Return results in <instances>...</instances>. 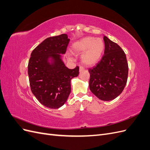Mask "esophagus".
Returning <instances> with one entry per match:
<instances>
[{
    "instance_id": "obj_1",
    "label": "esophagus",
    "mask_w": 150,
    "mask_h": 150,
    "mask_svg": "<svg viewBox=\"0 0 150 150\" xmlns=\"http://www.w3.org/2000/svg\"><path fill=\"white\" fill-rule=\"evenodd\" d=\"M84 70V68L83 67H82V66H80V67H79V72H80L83 71Z\"/></svg>"
}]
</instances>
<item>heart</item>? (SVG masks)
Listing matches in <instances>:
<instances>
[{
	"label": "heart",
	"instance_id": "1",
	"mask_svg": "<svg viewBox=\"0 0 150 150\" xmlns=\"http://www.w3.org/2000/svg\"><path fill=\"white\" fill-rule=\"evenodd\" d=\"M104 47L102 39L86 37L76 42L72 49L76 52L82 53L81 59L86 65H93L100 59Z\"/></svg>",
	"mask_w": 150,
	"mask_h": 150
}]
</instances>
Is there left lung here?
<instances>
[{
	"mask_svg": "<svg viewBox=\"0 0 150 150\" xmlns=\"http://www.w3.org/2000/svg\"><path fill=\"white\" fill-rule=\"evenodd\" d=\"M105 49L101 60L90 68L89 89L103 101H111L122 93L126 84L128 65L125 52L119 45L106 36L103 38Z\"/></svg>",
	"mask_w": 150,
	"mask_h": 150,
	"instance_id": "obj_1",
	"label": "left lung"
}]
</instances>
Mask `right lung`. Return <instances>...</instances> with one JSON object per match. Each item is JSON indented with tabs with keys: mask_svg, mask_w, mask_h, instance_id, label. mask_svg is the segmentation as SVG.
Masks as SVG:
<instances>
[{
	"mask_svg": "<svg viewBox=\"0 0 150 150\" xmlns=\"http://www.w3.org/2000/svg\"><path fill=\"white\" fill-rule=\"evenodd\" d=\"M70 39L66 34L50 37L30 54L28 75L32 93L42 105L57 109L64 104L71 91V81L78 76L79 67L70 69L62 60Z\"/></svg>",
	"mask_w": 150,
	"mask_h": 150,
	"instance_id": "obj_1",
	"label": "right lung"
}]
</instances>
